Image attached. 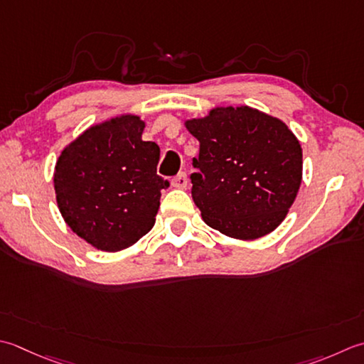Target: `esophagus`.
Returning a JSON list of instances; mask_svg holds the SVG:
<instances>
[{
	"instance_id": "1",
	"label": "esophagus",
	"mask_w": 364,
	"mask_h": 364,
	"mask_svg": "<svg viewBox=\"0 0 364 364\" xmlns=\"http://www.w3.org/2000/svg\"><path fill=\"white\" fill-rule=\"evenodd\" d=\"M172 186L173 188H178V189H184L188 186V176L184 172H180L178 173L173 180H172Z\"/></svg>"
}]
</instances>
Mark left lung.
<instances>
[{"label":"left lung","mask_w":364,"mask_h":364,"mask_svg":"<svg viewBox=\"0 0 364 364\" xmlns=\"http://www.w3.org/2000/svg\"><path fill=\"white\" fill-rule=\"evenodd\" d=\"M186 129L200 141L192 198L211 229L255 240L279 225L295 202L303 151L279 118L247 105L216 107Z\"/></svg>","instance_id":"8db88e82"}]
</instances>
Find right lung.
I'll return each mask as SVG.
<instances>
[{
    "label": "right lung",
    "mask_w": 364,
    "mask_h": 364,
    "mask_svg": "<svg viewBox=\"0 0 364 364\" xmlns=\"http://www.w3.org/2000/svg\"><path fill=\"white\" fill-rule=\"evenodd\" d=\"M145 121L119 115L88 127L55 166L56 203L70 230L92 247L117 252L153 229L161 191V149L144 141Z\"/></svg>",
    "instance_id": "1"
}]
</instances>
